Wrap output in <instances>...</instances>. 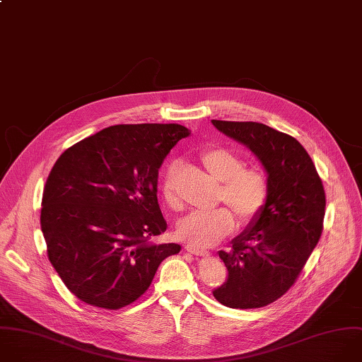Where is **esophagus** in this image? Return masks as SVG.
Returning <instances> with one entry per match:
<instances>
[{
	"label": "esophagus",
	"mask_w": 362,
	"mask_h": 362,
	"mask_svg": "<svg viewBox=\"0 0 362 362\" xmlns=\"http://www.w3.org/2000/svg\"><path fill=\"white\" fill-rule=\"evenodd\" d=\"M186 250H187L189 253L194 255V256H202V257H206V256L210 255L209 250L202 249V247H196V246H192V245H187V246H186Z\"/></svg>",
	"instance_id": "obj_1"
}]
</instances>
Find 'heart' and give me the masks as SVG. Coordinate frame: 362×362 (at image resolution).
I'll return each mask as SVG.
<instances>
[{
    "label": "heart",
    "mask_w": 362,
    "mask_h": 362,
    "mask_svg": "<svg viewBox=\"0 0 362 362\" xmlns=\"http://www.w3.org/2000/svg\"><path fill=\"white\" fill-rule=\"evenodd\" d=\"M200 162L207 173L220 182L216 200L230 206L240 224H249L266 207L270 196V177L259 165L245 166L243 159L226 148H210L202 152ZM175 165L170 169L173 170ZM170 173L165 177L162 193L172 209H179V199ZM226 206L209 211H192L177 226V235L196 247H207L234 226V218Z\"/></svg>",
    "instance_id": "heart-1"
}]
</instances>
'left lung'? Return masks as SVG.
<instances>
[{"instance_id": "1", "label": "left lung", "mask_w": 362, "mask_h": 362, "mask_svg": "<svg viewBox=\"0 0 362 362\" xmlns=\"http://www.w3.org/2000/svg\"><path fill=\"white\" fill-rule=\"evenodd\" d=\"M224 135L246 145L270 177V196L252 226L218 252L227 281L213 291L230 308H260L297 281L322 233L325 192L317 169L293 136L259 122L216 120Z\"/></svg>"}]
</instances>
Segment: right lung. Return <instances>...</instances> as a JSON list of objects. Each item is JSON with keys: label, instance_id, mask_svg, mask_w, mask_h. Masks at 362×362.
<instances>
[{"label": "right lung", "instance_id": "add662e5", "mask_svg": "<svg viewBox=\"0 0 362 362\" xmlns=\"http://www.w3.org/2000/svg\"><path fill=\"white\" fill-rule=\"evenodd\" d=\"M186 136L177 124L115 125L55 162L42 193L41 230L51 264L81 301L124 308L149 288L160 263L180 252L153 238L168 228L158 173Z\"/></svg>", "mask_w": 362, "mask_h": 362}]
</instances>
